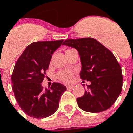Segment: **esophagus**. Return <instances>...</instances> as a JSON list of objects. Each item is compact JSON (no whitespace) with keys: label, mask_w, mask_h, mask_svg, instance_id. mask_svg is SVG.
Listing matches in <instances>:
<instances>
[{"label":"esophagus","mask_w":133,"mask_h":133,"mask_svg":"<svg viewBox=\"0 0 133 133\" xmlns=\"http://www.w3.org/2000/svg\"><path fill=\"white\" fill-rule=\"evenodd\" d=\"M74 87L73 85H68V86H67V89H74Z\"/></svg>","instance_id":"1"}]
</instances>
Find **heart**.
<instances>
[{
  "label": "heart",
  "instance_id": "b5f03b06",
  "mask_svg": "<svg viewBox=\"0 0 133 133\" xmlns=\"http://www.w3.org/2000/svg\"><path fill=\"white\" fill-rule=\"evenodd\" d=\"M68 51V50H67ZM73 76V72L68 70H63L58 72L57 74V77L61 82H70L72 79Z\"/></svg>",
  "mask_w": 133,
  "mask_h": 133
}]
</instances>
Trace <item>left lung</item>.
<instances>
[{"label": "left lung", "instance_id": "1", "mask_svg": "<svg viewBox=\"0 0 133 133\" xmlns=\"http://www.w3.org/2000/svg\"><path fill=\"white\" fill-rule=\"evenodd\" d=\"M63 44L78 51L80 78L91 82L84 95L77 98L79 108L91 113L109 109L120 95L123 82L121 68L113 53L92 38L68 39Z\"/></svg>", "mask_w": 133, "mask_h": 133}]
</instances>
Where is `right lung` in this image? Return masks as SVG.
Here are the masks:
<instances>
[{
    "label": "right lung",
    "mask_w": 133,
    "mask_h": 133,
    "mask_svg": "<svg viewBox=\"0 0 133 133\" xmlns=\"http://www.w3.org/2000/svg\"><path fill=\"white\" fill-rule=\"evenodd\" d=\"M63 41L32 42L15 63L11 76L13 91L21 109L29 116L46 118L59 108L60 98L66 91V87L53 82L49 89H44L41 83L49 68L52 55Z\"/></svg>",
    "instance_id": "right-lung-1"
}]
</instances>
